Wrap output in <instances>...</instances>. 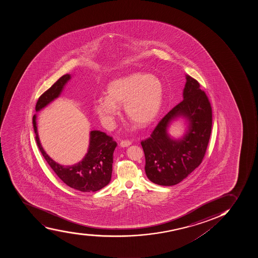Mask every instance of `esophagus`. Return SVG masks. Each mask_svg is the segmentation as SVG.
Here are the masks:
<instances>
[{
  "mask_svg": "<svg viewBox=\"0 0 258 258\" xmlns=\"http://www.w3.org/2000/svg\"><path fill=\"white\" fill-rule=\"evenodd\" d=\"M132 145V142H129V141H121V143H120V146L121 147H128L129 146Z\"/></svg>",
  "mask_w": 258,
  "mask_h": 258,
  "instance_id": "esophagus-1",
  "label": "esophagus"
}]
</instances>
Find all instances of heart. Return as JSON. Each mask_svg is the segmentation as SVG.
Instances as JSON below:
<instances>
[{"mask_svg": "<svg viewBox=\"0 0 258 258\" xmlns=\"http://www.w3.org/2000/svg\"><path fill=\"white\" fill-rule=\"evenodd\" d=\"M164 100L161 80L153 75L135 73L111 81L107 88V97L97 98L93 109L102 124L113 127L124 104L125 115L138 126H147L160 114Z\"/></svg>", "mask_w": 258, "mask_h": 258, "instance_id": "obj_1", "label": "heart"}]
</instances>
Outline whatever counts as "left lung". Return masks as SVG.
I'll use <instances>...</instances> for the list:
<instances>
[{"label": "left lung", "mask_w": 258, "mask_h": 258, "mask_svg": "<svg viewBox=\"0 0 258 258\" xmlns=\"http://www.w3.org/2000/svg\"><path fill=\"white\" fill-rule=\"evenodd\" d=\"M183 101L170 110L156 125L151 137L142 141L145 170L154 183L174 185L181 182L202 162L212 130V108L197 80L185 75ZM179 118L186 129L179 139L168 133Z\"/></svg>", "instance_id": "left-lung-1"}]
</instances>
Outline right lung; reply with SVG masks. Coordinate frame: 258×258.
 Wrapping results in <instances>:
<instances>
[{"mask_svg":"<svg viewBox=\"0 0 258 258\" xmlns=\"http://www.w3.org/2000/svg\"><path fill=\"white\" fill-rule=\"evenodd\" d=\"M72 78L71 75L61 77L58 81L44 92L38 99L35 111H41L61 95L65 85ZM37 115L33 116V126L38 147L47 163L58 178L71 188L81 192H95L104 188L111 181L113 152L116 143L112 137L100 131L89 133V145L84 158L72 165H63L56 162L44 151L40 143L37 130Z\"/></svg>","mask_w":258,"mask_h":258,"instance_id":"1","label":"right lung"}]
</instances>
